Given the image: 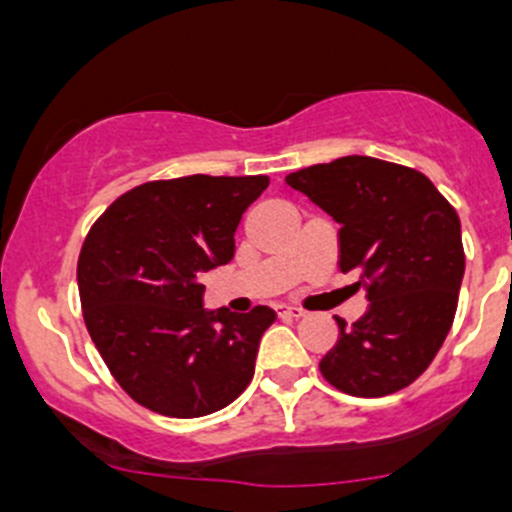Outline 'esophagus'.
I'll use <instances>...</instances> for the list:
<instances>
[{
	"label": "esophagus",
	"instance_id": "obj_1",
	"mask_svg": "<svg viewBox=\"0 0 512 512\" xmlns=\"http://www.w3.org/2000/svg\"><path fill=\"white\" fill-rule=\"evenodd\" d=\"M275 313L283 318V321H298V318H303V310L300 308H293V305H275Z\"/></svg>",
	"mask_w": 512,
	"mask_h": 512
}]
</instances>
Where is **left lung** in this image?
Masks as SVG:
<instances>
[{
    "mask_svg": "<svg viewBox=\"0 0 512 512\" xmlns=\"http://www.w3.org/2000/svg\"><path fill=\"white\" fill-rule=\"evenodd\" d=\"M331 214L338 267L361 272L369 308L321 358L328 384L351 396L394 394L427 371L455 321L465 275L460 217L419 171L343 156L285 176Z\"/></svg>",
    "mask_w": 512,
    "mask_h": 512,
    "instance_id": "left-lung-1",
    "label": "left lung"
}]
</instances>
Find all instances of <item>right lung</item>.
<instances>
[{
    "label": "right lung",
    "instance_id": "obj_1",
    "mask_svg": "<svg viewBox=\"0 0 512 512\" xmlns=\"http://www.w3.org/2000/svg\"><path fill=\"white\" fill-rule=\"evenodd\" d=\"M267 176H181L118 197L90 227L78 257L83 318L121 389L176 419L232 404L255 374L275 310L204 308V272L234 257L245 209Z\"/></svg>",
    "mask_w": 512,
    "mask_h": 512
}]
</instances>
